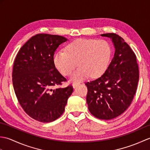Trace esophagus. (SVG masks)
<instances>
[{
  "instance_id": "34e87169",
  "label": "esophagus",
  "mask_w": 150,
  "mask_h": 150,
  "mask_svg": "<svg viewBox=\"0 0 150 150\" xmlns=\"http://www.w3.org/2000/svg\"><path fill=\"white\" fill-rule=\"evenodd\" d=\"M79 83H76V82H75V83H73V84H72V86H73V88H77L78 86H79Z\"/></svg>"
}]
</instances>
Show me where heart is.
I'll use <instances>...</instances> for the list:
<instances>
[{"mask_svg": "<svg viewBox=\"0 0 150 150\" xmlns=\"http://www.w3.org/2000/svg\"><path fill=\"white\" fill-rule=\"evenodd\" d=\"M111 48L106 40L80 39L73 41L66 51L59 50L53 57L56 68L63 75H69L77 65L79 68L70 77L73 82L100 77L109 65Z\"/></svg>", "mask_w": 150, "mask_h": 150, "instance_id": "obj_1", "label": "heart"}]
</instances>
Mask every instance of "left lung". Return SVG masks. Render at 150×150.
<instances>
[{
  "instance_id": "obj_1",
  "label": "left lung",
  "mask_w": 150,
  "mask_h": 150,
  "mask_svg": "<svg viewBox=\"0 0 150 150\" xmlns=\"http://www.w3.org/2000/svg\"><path fill=\"white\" fill-rule=\"evenodd\" d=\"M109 37L115 47L112 60L101 77L86 83L90 112L102 120H110L123 113L131 104L139 78L136 56L122 37L115 33L101 34Z\"/></svg>"
}]
</instances>
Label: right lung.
<instances>
[{
	"instance_id": "obj_1",
	"label": "right lung",
	"mask_w": 150,
	"mask_h": 150,
	"mask_svg": "<svg viewBox=\"0 0 150 150\" xmlns=\"http://www.w3.org/2000/svg\"><path fill=\"white\" fill-rule=\"evenodd\" d=\"M68 40L55 35L37 34L25 43L16 57L12 81L19 104L33 119L50 122L62 115L72 86L53 89L66 81L55 68L53 56Z\"/></svg>"
}]
</instances>
